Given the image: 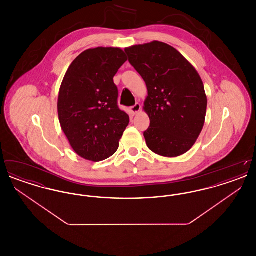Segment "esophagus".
<instances>
[{
	"mask_svg": "<svg viewBox=\"0 0 256 256\" xmlns=\"http://www.w3.org/2000/svg\"><path fill=\"white\" fill-rule=\"evenodd\" d=\"M140 110H141V106H140V104H135L134 106H132V108H130V111H132V113L134 115L137 114Z\"/></svg>",
	"mask_w": 256,
	"mask_h": 256,
	"instance_id": "esophagus-1",
	"label": "esophagus"
}]
</instances>
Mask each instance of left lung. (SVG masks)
<instances>
[{"mask_svg":"<svg viewBox=\"0 0 256 256\" xmlns=\"http://www.w3.org/2000/svg\"><path fill=\"white\" fill-rule=\"evenodd\" d=\"M124 52L146 82L143 108L150 121L144 132L146 146L165 158L184 154L206 121L207 98L200 74L178 50L163 42L134 45Z\"/></svg>","mask_w":256,"mask_h":256,"instance_id":"8db88e82","label":"left lung"}]
</instances>
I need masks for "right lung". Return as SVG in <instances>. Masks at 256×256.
Wrapping results in <instances>:
<instances>
[{"label":"right lung","mask_w":256,"mask_h":256,"mask_svg":"<svg viewBox=\"0 0 256 256\" xmlns=\"http://www.w3.org/2000/svg\"><path fill=\"white\" fill-rule=\"evenodd\" d=\"M128 60L120 48L86 50L69 66L61 84L58 112L74 152L90 161L113 156L130 122L119 108L114 76Z\"/></svg>","instance_id":"obj_1"}]
</instances>
